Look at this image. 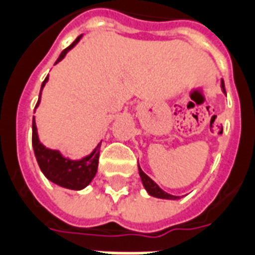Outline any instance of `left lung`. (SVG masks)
Here are the masks:
<instances>
[{
    "instance_id": "1",
    "label": "left lung",
    "mask_w": 255,
    "mask_h": 255,
    "mask_svg": "<svg viewBox=\"0 0 255 255\" xmlns=\"http://www.w3.org/2000/svg\"><path fill=\"white\" fill-rule=\"evenodd\" d=\"M220 88H222V90H223V93H226L223 81L220 82ZM139 175H140V180H142V184L143 186H144V189H146L147 193H148L150 196H152V197H156V199H165V200L180 199V196H173L170 195V193L165 192L163 189H161V188L158 186V184L154 182V181H152L151 178H150V177H148V175L142 170V169H140V166H139Z\"/></svg>"
}]
</instances>
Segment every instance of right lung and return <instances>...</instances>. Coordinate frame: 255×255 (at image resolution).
<instances>
[{
  "label": "right lung",
  "instance_id": "right-lung-1",
  "mask_svg": "<svg viewBox=\"0 0 255 255\" xmlns=\"http://www.w3.org/2000/svg\"><path fill=\"white\" fill-rule=\"evenodd\" d=\"M82 36L84 35H80L66 50L60 52L55 65L65 58L66 54L70 50H73L78 44V41L82 39ZM47 81H48V77L41 84L40 96H39L35 109L40 104L41 90L46 86ZM100 146H101V143L97 144V147L90 152L89 155L84 156L81 159H70V158L63 155L59 150L48 148L40 142L39 133H37L36 122H35V118L32 119V147H33L39 167H40L41 173L46 175L47 180L54 182L56 185L62 186V188L71 190H81L89 185L94 178L96 173H97V167H99Z\"/></svg>",
  "mask_w": 255,
  "mask_h": 255
}]
</instances>
